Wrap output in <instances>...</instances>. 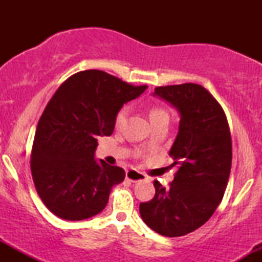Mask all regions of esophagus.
<instances>
[{
  "instance_id": "1",
  "label": "esophagus",
  "mask_w": 262,
  "mask_h": 262,
  "mask_svg": "<svg viewBox=\"0 0 262 262\" xmlns=\"http://www.w3.org/2000/svg\"><path fill=\"white\" fill-rule=\"evenodd\" d=\"M125 177H127V180H129V181L138 182V181H143V180L145 179V175L137 170H128L127 172H125Z\"/></svg>"
}]
</instances>
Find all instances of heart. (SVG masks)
Here are the masks:
<instances>
[{
	"instance_id": "obj_1",
	"label": "heart",
	"mask_w": 262,
	"mask_h": 262,
	"mask_svg": "<svg viewBox=\"0 0 262 262\" xmlns=\"http://www.w3.org/2000/svg\"><path fill=\"white\" fill-rule=\"evenodd\" d=\"M127 114H128V108L127 107H123L121 110L118 111L116 114V118H114V125L116 128L122 127L124 124L125 119H127ZM167 116L166 111L162 110L161 107H152L150 110V121H154L156 118H160V117Z\"/></svg>"
}]
</instances>
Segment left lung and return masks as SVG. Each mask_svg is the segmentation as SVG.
<instances>
[{
  "label": "left lung",
  "mask_w": 262,
  "mask_h": 262,
  "mask_svg": "<svg viewBox=\"0 0 262 262\" xmlns=\"http://www.w3.org/2000/svg\"><path fill=\"white\" fill-rule=\"evenodd\" d=\"M154 95L180 113L169 152L177 172L169 188L154 181V198L140 203L139 210L150 229L182 236L202 227L224 196L231 169L230 130L223 108L203 86H160Z\"/></svg>",
  "instance_id": "8db88e82"
}]
</instances>
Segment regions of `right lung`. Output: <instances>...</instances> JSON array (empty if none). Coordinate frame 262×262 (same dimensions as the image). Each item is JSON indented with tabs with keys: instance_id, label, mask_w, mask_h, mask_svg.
I'll return each instance as SVG.
<instances>
[{
	"instance_id": "right-lung-1",
	"label": "right lung",
	"mask_w": 262,
	"mask_h": 262,
	"mask_svg": "<svg viewBox=\"0 0 262 262\" xmlns=\"http://www.w3.org/2000/svg\"><path fill=\"white\" fill-rule=\"evenodd\" d=\"M146 87L86 70L69 77L54 93L38 122L31 170L39 197L56 217L82 221L107 206L111 189L125 172L96 160L97 139L113 133L117 112Z\"/></svg>"
}]
</instances>
